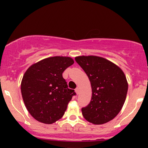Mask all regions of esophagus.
I'll return each instance as SVG.
<instances>
[{"instance_id":"esophagus-1","label":"esophagus","mask_w":148,"mask_h":148,"mask_svg":"<svg viewBox=\"0 0 148 148\" xmlns=\"http://www.w3.org/2000/svg\"><path fill=\"white\" fill-rule=\"evenodd\" d=\"M79 91H80V90H79V88L77 87V88H76V89H75V92H76V94L79 95Z\"/></svg>"}]
</instances>
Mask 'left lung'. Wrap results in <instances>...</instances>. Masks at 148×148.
I'll return each mask as SVG.
<instances>
[{
	"instance_id": "8db88e82",
	"label": "left lung",
	"mask_w": 148,
	"mask_h": 148,
	"mask_svg": "<svg viewBox=\"0 0 148 148\" xmlns=\"http://www.w3.org/2000/svg\"><path fill=\"white\" fill-rule=\"evenodd\" d=\"M75 60L89 78L92 92L90 102L81 108L84 118L95 125L111 121L126 99L128 84L123 70L111 61L95 56H78Z\"/></svg>"
}]
</instances>
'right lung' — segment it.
Returning <instances> with one entry per match:
<instances>
[{"label":"right lung","instance_id":"right-lung-1","mask_svg":"<svg viewBox=\"0 0 148 148\" xmlns=\"http://www.w3.org/2000/svg\"><path fill=\"white\" fill-rule=\"evenodd\" d=\"M74 62L69 57L47 58L32 64L25 72L21 84L22 97L37 121L52 124L63 116L76 93L68 88L62 73Z\"/></svg>","mask_w":148,"mask_h":148}]
</instances>
